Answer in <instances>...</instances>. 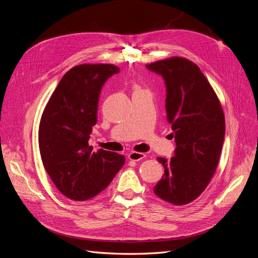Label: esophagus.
<instances>
[{"label":"esophagus","instance_id":"34e87169","mask_svg":"<svg viewBox=\"0 0 258 258\" xmlns=\"http://www.w3.org/2000/svg\"><path fill=\"white\" fill-rule=\"evenodd\" d=\"M145 157V154L143 153H137V152H132L128 155V158L132 161H139L142 160Z\"/></svg>","mask_w":258,"mask_h":258}]
</instances>
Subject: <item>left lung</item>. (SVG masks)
Returning a JSON list of instances; mask_svg holds the SVG:
<instances>
[{"mask_svg":"<svg viewBox=\"0 0 258 258\" xmlns=\"http://www.w3.org/2000/svg\"><path fill=\"white\" fill-rule=\"evenodd\" d=\"M166 86V112L176 148L170 159L158 157L165 168L154 186L159 198L187 205L198 198L213 176L225 138V117L213 88L200 69L184 58L147 64Z\"/></svg>","mask_w":258,"mask_h":258,"instance_id":"left-lung-1","label":"left lung"}]
</instances>
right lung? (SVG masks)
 Here are the masks:
<instances>
[{
	"label": "right lung",
	"instance_id": "1",
	"mask_svg": "<svg viewBox=\"0 0 258 258\" xmlns=\"http://www.w3.org/2000/svg\"><path fill=\"white\" fill-rule=\"evenodd\" d=\"M119 69L113 64H81L60 80L42 115L38 145L45 170L66 197L88 200L105 189L124 163L117 153L88 145L98 120L99 97Z\"/></svg>",
	"mask_w": 258,
	"mask_h": 258
}]
</instances>
